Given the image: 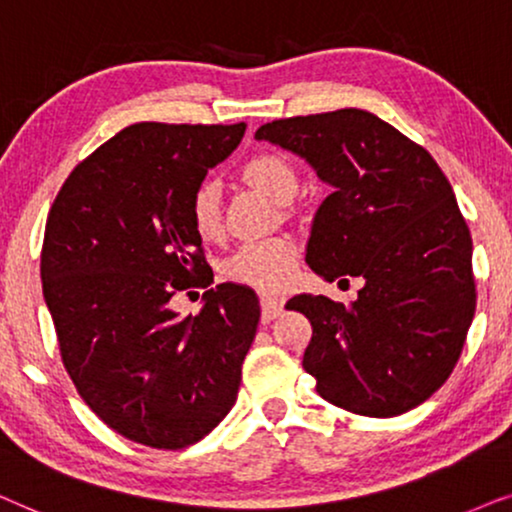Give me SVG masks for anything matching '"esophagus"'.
<instances>
[{
    "label": "esophagus",
    "instance_id": "34e87169",
    "mask_svg": "<svg viewBox=\"0 0 512 512\" xmlns=\"http://www.w3.org/2000/svg\"><path fill=\"white\" fill-rule=\"evenodd\" d=\"M260 302H262V318L264 320H274L276 316H281V313H283V299L281 297L267 295V292H264V295L260 297Z\"/></svg>",
    "mask_w": 512,
    "mask_h": 512
}]
</instances>
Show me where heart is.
<instances>
[{
  "label": "heart",
  "mask_w": 512,
  "mask_h": 512,
  "mask_svg": "<svg viewBox=\"0 0 512 512\" xmlns=\"http://www.w3.org/2000/svg\"><path fill=\"white\" fill-rule=\"evenodd\" d=\"M243 180L262 189L276 201H290L299 187L297 170L281 154H257L243 163ZM189 215L196 234L201 238H217L222 231L220 189L213 180L196 185L189 199ZM297 264V245L290 238L278 236L267 241H250L238 248L224 262V274L231 281L255 285L262 290H281L288 285Z\"/></svg>",
  "instance_id": "b5f03b06"
}]
</instances>
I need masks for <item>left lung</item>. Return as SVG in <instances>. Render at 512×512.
Returning <instances> with one entry per match:
<instances>
[{
    "label": "left lung",
    "instance_id": "obj_1",
    "mask_svg": "<svg viewBox=\"0 0 512 512\" xmlns=\"http://www.w3.org/2000/svg\"><path fill=\"white\" fill-rule=\"evenodd\" d=\"M257 140L290 149L335 187L313 220L306 264L365 281L351 306L297 295L309 318L304 370L327 403L398 417L452 374L475 316L473 238L424 147L365 109L276 119Z\"/></svg>",
    "mask_w": 512,
    "mask_h": 512
}]
</instances>
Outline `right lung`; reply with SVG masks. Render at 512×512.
<instances>
[{"instance_id": "obj_1", "label": "right lung", "mask_w": 512, "mask_h": 512, "mask_svg": "<svg viewBox=\"0 0 512 512\" xmlns=\"http://www.w3.org/2000/svg\"><path fill=\"white\" fill-rule=\"evenodd\" d=\"M243 133L140 121L86 156L49 210L42 288L60 358L81 400L140 445H194L236 403L260 299L222 283L194 318L170 299L210 285L189 199Z\"/></svg>"}]
</instances>
